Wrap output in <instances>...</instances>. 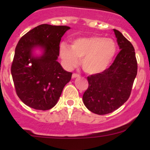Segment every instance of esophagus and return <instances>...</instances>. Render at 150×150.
Returning <instances> with one entry per match:
<instances>
[{
  "mask_svg": "<svg viewBox=\"0 0 150 150\" xmlns=\"http://www.w3.org/2000/svg\"><path fill=\"white\" fill-rule=\"evenodd\" d=\"M80 77V75H79L78 74H77V73H73V75H72V78H73V79L77 78V77Z\"/></svg>",
  "mask_w": 150,
  "mask_h": 150,
  "instance_id": "1",
  "label": "esophagus"
}]
</instances>
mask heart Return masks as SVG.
<instances>
[{
  "instance_id": "heart-1",
  "label": "heart",
  "mask_w": 150,
  "mask_h": 150,
  "mask_svg": "<svg viewBox=\"0 0 150 150\" xmlns=\"http://www.w3.org/2000/svg\"><path fill=\"white\" fill-rule=\"evenodd\" d=\"M59 52L66 68L76 66L78 59H81L85 73L97 75L104 72L111 64L117 53V44L111 38L80 37L72 41L70 47L61 45Z\"/></svg>"
}]
</instances>
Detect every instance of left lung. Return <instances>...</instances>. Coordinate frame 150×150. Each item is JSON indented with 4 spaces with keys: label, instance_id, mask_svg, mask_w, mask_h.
Listing matches in <instances>:
<instances>
[{
    "label": "left lung",
    "instance_id": "left-lung-1",
    "mask_svg": "<svg viewBox=\"0 0 150 150\" xmlns=\"http://www.w3.org/2000/svg\"><path fill=\"white\" fill-rule=\"evenodd\" d=\"M113 32L120 52L108 69L87 77L89 87L82 97L86 107L98 115L113 112L128 100L137 75L133 46L119 31Z\"/></svg>",
    "mask_w": 150,
    "mask_h": 150
}]
</instances>
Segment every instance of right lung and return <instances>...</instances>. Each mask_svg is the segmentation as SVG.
Wrapping results in <instances>:
<instances>
[{
  "mask_svg": "<svg viewBox=\"0 0 150 150\" xmlns=\"http://www.w3.org/2000/svg\"><path fill=\"white\" fill-rule=\"evenodd\" d=\"M68 26L44 24L20 39L15 51L11 74L16 93L24 104L37 110H49L57 104L72 73L57 61L60 42ZM42 50L37 56L34 51Z\"/></svg>",
  "mask_w": 150,
  "mask_h": 150,
  "instance_id": "right-lung-1",
  "label": "right lung"
}]
</instances>
